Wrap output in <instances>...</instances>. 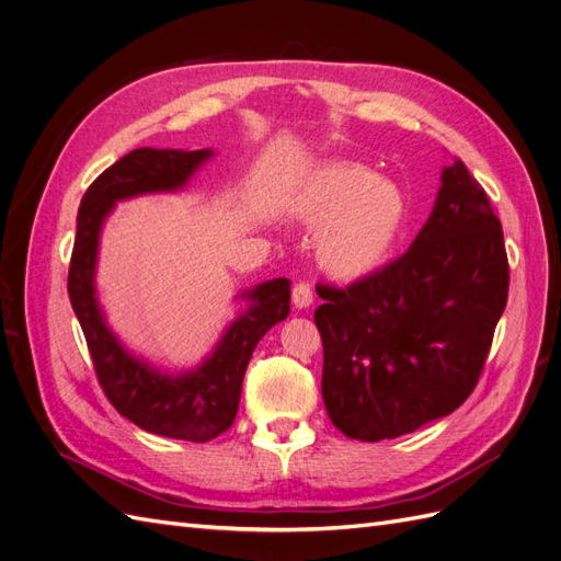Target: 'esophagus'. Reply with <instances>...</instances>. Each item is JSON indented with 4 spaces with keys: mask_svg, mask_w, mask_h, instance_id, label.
I'll use <instances>...</instances> for the list:
<instances>
[{
    "mask_svg": "<svg viewBox=\"0 0 561 561\" xmlns=\"http://www.w3.org/2000/svg\"><path fill=\"white\" fill-rule=\"evenodd\" d=\"M293 304L295 309H309L313 304V290L309 283H297L293 287Z\"/></svg>",
    "mask_w": 561,
    "mask_h": 561,
    "instance_id": "34e87169",
    "label": "esophagus"
}]
</instances>
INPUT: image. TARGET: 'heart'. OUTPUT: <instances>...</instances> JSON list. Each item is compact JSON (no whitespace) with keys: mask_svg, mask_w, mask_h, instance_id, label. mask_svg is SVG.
<instances>
[{"mask_svg":"<svg viewBox=\"0 0 561 561\" xmlns=\"http://www.w3.org/2000/svg\"><path fill=\"white\" fill-rule=\"evenodd\" d=\"M295 210L304 225L320 227L316 260L322 271L342 280H358L377 271L407 225V198L400 186L348 161L318 168L304 182Z\"/></svg>","mask_w":561,"mask_h":561,"instance_id":"b5f03b06","label":"heart"}]
</instances>
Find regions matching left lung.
Listing matches in <instances>:
<instances>
[{"mask_svg":"<svg viewBox=\"0 0 561 561\" xmlns=\"http://www.w3.org/2000/svg\"><path fill=\"white\" fill-rule=\"evenodd\" d=\"M412 248L353 285H318L322 400L346 437L379 443L451 414L480 379L507 301L503 229L461 161L443 168Z\"/></svg>","mask_w":561,"mask_h":561,"instance_id":"left-lung-1","label":"left lung"}]
</instances>
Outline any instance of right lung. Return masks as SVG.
I'll return each instance as SVG.
<instances>
[{
  "mask_svg": "<svg viewBox=\"0 0 561 561\" xmlns=\"http://www.w3.org/2000/svg\"><path fill=\"white\" fill-rule=\"evenodd\" d=\"M213 157V149L140 147L110 165L81 198L67 278L98 381L114 410L147 433L186 443H208L233 423L254 346L290 313V280L274 278L243 290L236 299H243L245 309L236 313L206 358L190 369L168 371L128 351L107 325L95 271L100 236L118 201L180 192Z\"/></svg>",
  "mask_w": 561,
  "mask_h": 561,
  "instance_id": "obj_1",
  "label": "right lung"
}]
</instances>
